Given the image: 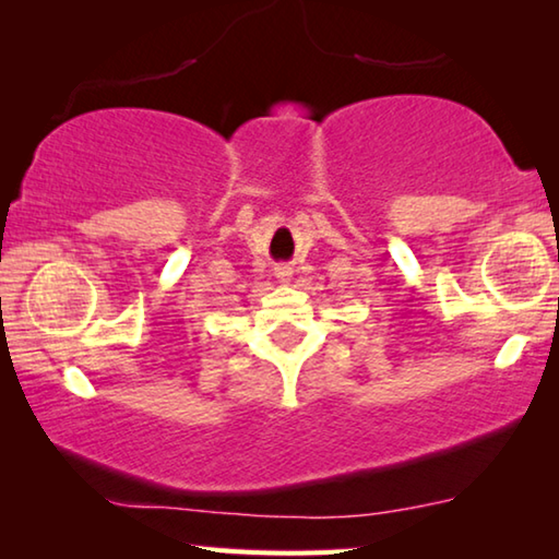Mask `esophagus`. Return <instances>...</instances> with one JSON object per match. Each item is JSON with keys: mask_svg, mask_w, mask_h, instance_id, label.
<instances>
[{"mask_svg": "<svg viewBox=\"0 0 559 559\" xmlns=\"http://www.w3.org/2000/svg\"><path fill=\"white\" fill-rule=\"evenodd\" d=\"M290 276H293V271H290L288 266H278V269H276V278H278L281 283H288Z\"/></svg>", "mask_w": 559, "mask_h": 559, "instance_id": "obj_1", "label": "esophagus"}]
</instances>
